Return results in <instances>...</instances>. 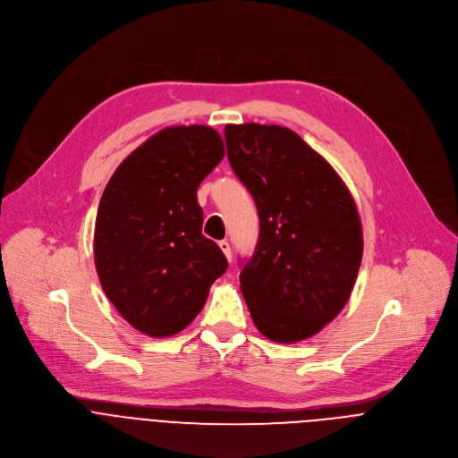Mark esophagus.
<instances>
[{"mask_svg":"<svg viewBox=\"0 0 458 458\" xmlns=\"http://www.w3.org/2000/svg\"><path fill=\"white\" fill-rule=\"evenodd\" d=\"M219 248H221V251L226 255V259L232 262V248H230V242H228V241H219Z\"/></svg>","mask_w":458,"mask_h":458,"instance_id":"esophagus-1","label":"esophagus"}]
</instances>
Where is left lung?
Segmentation results:
<instances>
[{
  "label": "left lung",
  "mask_w": 458,
  "mask_h": 458,
  "mask_svg": "<svg viewBox=\"0 0 458 458\" xmlns=\"http://www.w3.org/2000/svg\"><path fill=\"white\" fill-rule=\"evenodd\" d=\"M226 153L255 199L259 241L241 291L262 335L298 343L344 309L362 262V225L335 169L296 131L226 124Z\"/></svg>",
  "instance_id": "1"
}]
</instances>
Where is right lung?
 Returning a JSON list of instances; mask_svg holds the SVG:
<instances>
[{
	"label": "right lung",
	"mask_w": 458,
	"mask_h": 458,
	"mask_svg": "<svg viewBox=\"0 0 458 458\" xmlns=\"http://www.w3.org/2000/svg\"><path fill=\"white\" fill-rule=\"evenodd\" d=\"M223 157L214 128L169 126L131 151L103 191L94 226L99 284L117 312L149 337L191 325L228 267L201 233L196 196Z\"/></svg>",
	"instance_id": "add662e5"
}]
</instances>
